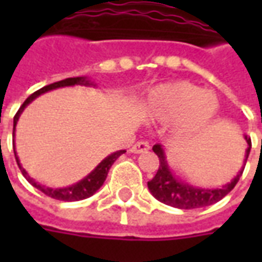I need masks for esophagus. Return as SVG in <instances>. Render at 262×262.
<instances>
[{
  "instance_id": "obj_1",
  "label": "esophagus",
  "mask_w": 262,
  "mask_h": 262,
  "mask_svg": "<svg viewBox=\"0 0 262 262\" xmlns=\"http://www.w3.org/2000/svg\"><path fill=\"white\" fill-rule=\"evenodd\" d=\"M148 148H150V146H148L147 142H137L136 144L130 148V151L132 153H143V151H146Z\"/></svg>"
}]
</instances>
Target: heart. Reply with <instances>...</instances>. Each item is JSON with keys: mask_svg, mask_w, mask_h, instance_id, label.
Masks as SVG:
<instances>
[{"mask_svg": "<svg viewBox=\"0 0 262 262\" xmlns=\"http://www.w3.org/2000/svg\"><path fill=\"white\" fill-rule=\"evenodd\" d=\"M144 111L153 119H176L181 133H195L216 115L217 101L213 94L201 91L188 82H170L150 94Z\"/></svg>", "mask_w": 262, "mask_h": 262, "instance_id": "b5f03b06", "label": "heart"}]
</instances>
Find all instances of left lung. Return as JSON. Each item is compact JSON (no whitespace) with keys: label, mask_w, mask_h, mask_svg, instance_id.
<instances>
[{"label":"left lung","mask_w":262,"mask_h":262,"mask_svg":"<svg viewBox=\"0 0 262 262\" xmlns=\"http://www.w3.org/2000/svg\"><path fill=\"white\" fill-rule=\"evenodd\" d=\"M246 140H247L248 144L247 154H246V161H247L250 148H251V139H248L246 136ZM153 151L159 156L160 165L159 170H157V174L154 176L153 180H150L147 182L148 189H150V192L153 193V196L156 199H159L160 202L178 209L203 208V206H209V205L219 202L220 199H223L233 188L236 187V184L238 182L243 171H240L234 177V180L229 182L223 188H217V189L193 188L191 185H188V184L178 181L176 177L171 174L168 164L165 161L164 151H163V148H161L160 144L154 146Z\"/></svg>","instance_id":"1"}]
</instances>
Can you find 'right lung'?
<instances>
[{
  "label": "right lung",
  "instance_id": "add662e5",
  "mask_svg": "<svg viewBox=\"0 0 262 262\" xmlns=\"http://www.w3.org/2000/svg\"><path fill=\"white\" fill-rule=\"evenodd\" d=\"M75 84H81V85H92L91 81L85 80L84 77H74V78H66V80L57 81V82H53V84H50V85H46L40 88V90H37L35 91L32 95L26 98V101L22 103V106L18 109V112L15 114L14 116V132H15V126H16V122L19 119V115L22 114V111L25 109V106L29 102H32L33 99L36 97H39L40 94L46 91H50V90H53V88H59V86H66V85H75ZM15 153V150H14ZM123 153H126L125 150H119V151H116V153L111 154L108 156L106 159L103 160L99 163L95 170L92 171L90 176H86L84 180H81L80 182H77L75 185L69 188H61V189H50V188H45L42 185H39L36 182L32 180L31 177L28 176V172H26L22 167H20L19 161H18V157L15 156V159H16V163L19 165V170L22 172V176L25 177L28 182H31L32 185L35 188H37L40 192H43L45 195H48V196L53 198V199H57V201H64V202H73V201H81V199H85V198L91 196L94 193L97 192L99 188L102 187L103 181L106 180V176H108V171L109 168L112 167V164L115 163V160L118 159L119 156H122ZM16 154V153H15Z\"/></svg>",
  "mask_w": 262,
  "mask_h": 262
}]
</instances>
